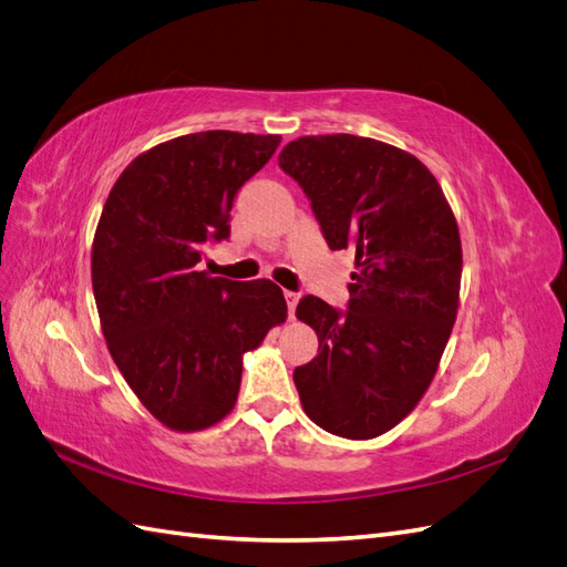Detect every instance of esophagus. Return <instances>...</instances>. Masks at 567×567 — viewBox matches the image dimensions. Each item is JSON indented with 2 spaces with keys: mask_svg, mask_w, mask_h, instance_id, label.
<instances>
[{
  "mask_svg": "<svg viewBox=\"0 0 567 567\" xmlns=\"http://www.w3.org/2000/svg\"><path fill=\"white\" fill-rule=\"evenodd\" d=\"M284 298H286V305H288V317H293L298 300H300V293H296V290H284Z\"/></svg>",
  "mask_w": 567,
  "mask_h": 567,
  "instance_id": "1",
  "label": "esophagus"
}]
</instances>
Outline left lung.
Here are the masks:
<instances>
[{
	"mask_svg": "<svg viewBox=\"0 0 567 567\" xmlns=\"http://www.w3.org/2000/svg\"><path fill=\"white\" fill-rule=\"evenodd\" d=\"M331 250L352 248L348 310L317 296L298 319L319 354L293 371L305 414L348 440L398 425L431 385L458 307L461 238L437 179L419 158L354 134L300 136L279 153Z\"/></svg>",
	"mask_w": 567,
	"mask_h": 567,
	"instance_id": "left-lung-1",
	"label": "left lung"
}]
</instances>
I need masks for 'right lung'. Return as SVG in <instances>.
Here are the masks:
<instances>
[{
  "mask_svg": "<svg viewBox=\"0 0 567 567\" xmlns=\"http://www.w3.org/2000/svg\"><path fill=\"white\" fill-rule=\"evenodd\" d=\"M281 142L227 130L184 134L117 177L92 246V286L113 362L163 425L194 433L225 419L241 357L286 321L281 288L198 271L229 238L234 198Z\"/></svg>",
  "mask_w": 567,
  "mask_h": 567,
  "instance_id": "right-lung-1",
  "label": "right lung"
}]
</instances>
